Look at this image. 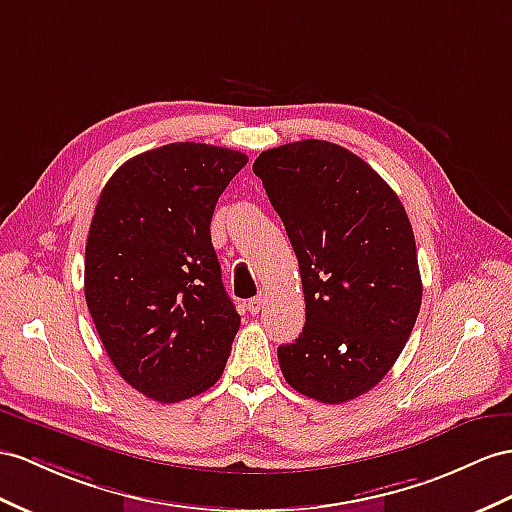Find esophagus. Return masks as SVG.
Listing matches in <instances>:
<instances>
[{
	"instance_id": "1",
	"label": "esophagus",
	"mask_w": 512,
	"mask_h": 512,
	"mask_svg": "<svg viewBox=\"0 0 512 512\" xmlns=\"http://www.w3.org/2000/svg\"><path fill=\"white\" fill-rule=\"evenodd\" d=\"M264 303H266V296H264V294H257L255 298L248 300V311H251V313H259V309L264 307Z\"/></svg>"
}]
</instances>
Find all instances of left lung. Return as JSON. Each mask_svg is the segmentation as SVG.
Listing matches in <instances>:
<instances>
[{
  "mask_svg": "<svg viewBox=\"0 0 512 512\" xmlns=\"http://www.w3.org/2000/svg\"><path fill=\"white\" fill-rule=\"evenodd\" d=\"M253 173L283 220L305 294V329L279 346L281 372L307 398L348 402L383 381L422 305L409 216L387 181L335 142L268 149Z\"/></svg>",
  "mask_w": 512,
  "mask_h": 512,
  "instance_id": "left-lung-1",
  "label": "left lung"
}]
</instances>
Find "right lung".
<instances>
[{
  "mask_svg": "<svg viewBox=\"0 0 512 512\" xmlns=\"http://www.w3.org/2000/svg\"><path fill=\"white\" fill-rule=\"evenodd\" d=\"M246 162L240 151L173 142L131 157L101 190L86 305L114 368L151 400L199 396L225 370L240 316L209 225Z\"/></svg>",
  "mask_w": 512,
  "mask_h": 512,
  "instance_id": "obj_1",
  "label": "right lung"
}]
</instances>
